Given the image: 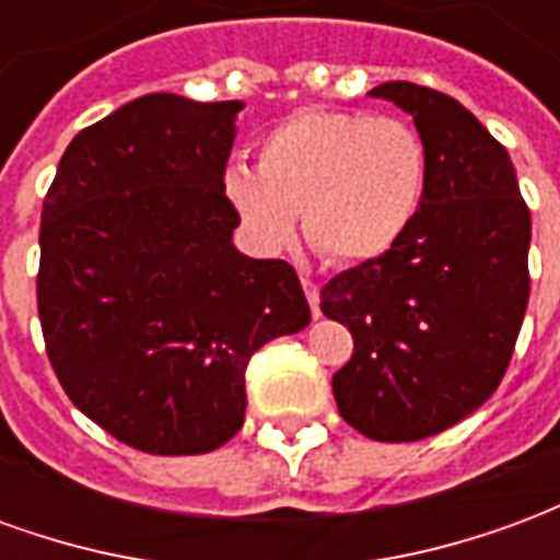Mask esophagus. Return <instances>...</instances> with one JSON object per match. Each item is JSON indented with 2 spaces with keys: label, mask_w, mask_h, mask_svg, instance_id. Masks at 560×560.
I'll list each match as a JSON object with an SVG mask.
<instances>
[{
  "label": "esophagus",
  "mask_w": 560,
  "mask_h": 560,
  "mask_svg": "<svg viewBox=\"0 0 560 560\" xmlns=\"http://www.w3.org/2000/svg\"><path fill=\"white\" fill-rule=\"evenodd\" d=\"M303 291H305V300H308V305H312V315L320 317V288H317V281L303 279Z\"/></svg>",
  "instance_id": "34e87169"
}]
</instances>
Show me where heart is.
<instances>
[{"label":"heart","mask_w":560,"mask_h":560,"mask_svg":"<svg viewBox=\"0 0 560 560\" xmlns=\"http://www.w3.org/2000/svg\"><path fill=\"white\" fill-rule=\"evenodd\" d=\"M425 147L396 116L296 110L260 140L257 171L233 164L224 197L255 243L284 248L303 212L305 240L332 264L384 257L417 219Z\"/></svg>","instance_id":"obj_1"}]
</instances>
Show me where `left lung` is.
Masks as SVG:
<instances>
[{"instance_id":"left-lung-1","label":"left lung","mask_w":560,"mask_h":560,"mask_svg":"<svg viewBox=\"0 0 560 560\" xmlns=\"http://www.w3.org/2000/svg\"><path fill=\"white\" fill-rule=\"evenodd\" d=\"M369 95L413 116L425 191L387 255L324 284L320 312L353 336L332 375L339 413L399 444L456 425L501 384L528 308L530 212L506 149L456 98L408 80Z\"/></svg>"}]
</instances>
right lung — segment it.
I'll return each mask as SVG.
<instances>
[{"instance_id":"1","label":"right lung","mask_w":560,"mask_h":560,"mask_svg":"<svg viewBox=\"0 0 560 560\" xmlns=\"http://www.w3.org/2000/svg\"><path fill=\"white\" fill-rule=\"evenodd\" d=\"M243 102L152 92L83 128L42 209L38 317L68 399L116 441L197 456L245 420V365L308 327L284 260L233 245Z\"/></svg>"}]
</instances>
